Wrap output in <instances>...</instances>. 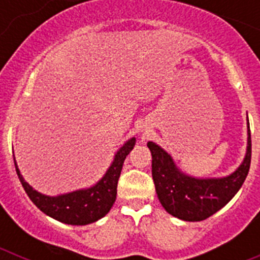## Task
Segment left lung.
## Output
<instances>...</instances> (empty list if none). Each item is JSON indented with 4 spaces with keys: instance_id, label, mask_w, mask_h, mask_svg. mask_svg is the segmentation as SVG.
Segmentation results:
<instances>
[{
    "instance_id": "8db88e82",
    "label": "left lung",
    "mask_w": 260,
    "mask_h": 260,
    "mask_svg": "<svg viewBox=\"0 0 260 260\" xmlns=\"http://www.w3.org/2000/svg\"><path fill=\"white\" fill-rule=\"evenodd\" d=\"M152 178L157 198L168 213L183 221H202L232 201L246 180L251 161V135L247 118V146L242 162L222 177H195L181 171L171 153L153 142Z\"/></svg>"
}]
</instances>
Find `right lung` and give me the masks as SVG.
<instances>
[{"instance_id": "obj_1", "label": "right lung", "mask_w": 260, "mask_h": 260, "mask_svg": "<svg viewBox=\"0 0 260 260\" xmlns=\"http://www.w3.org/2000/svg\"><path fill=\"white\" fill-rule=\"evenodd\" d=\"M137 139L130 138L119 147L113 156V161L96 183L74 191L58 195H45L26 182L18 168L15 157L14 164L23 189L36 207L52 219L69 225H88L104 217L116 202L117 183L121 176L126 156L132 152ZM14 153V152H13ZM14 156V155H13Z\"/></svg>"}]
</instances>
